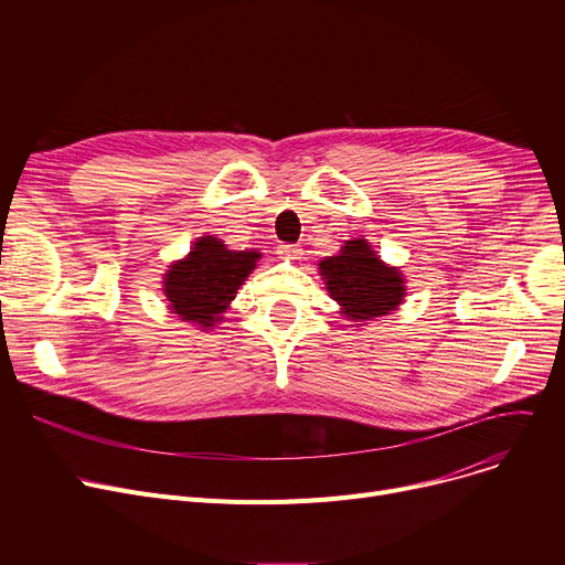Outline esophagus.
Masks as SVG:
<instances>
[{
  "label": "esophagus",
  "instance_id": "esophagus-1",
  "mask_svg": "<svg viewBox=\"0 0 565 565\" xmlns=\"http://www.w3.org/2000/svg\"><path fill=\"white\" fill-rule=\"evenodd\" d=\"M277 254H279L281 258H298V256H300V247H298V245H279Z\"/></svg>",
  "mask_w": 565,
  "mask_h": 565
}]
</instances>
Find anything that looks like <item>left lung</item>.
I'll return each instance as SVG.
<instances>
[{"label": "left lung", "mask_w": 565, "mask_h": 565, "mask_svg": "<svg viewBox=\"0 0 565 565\" xmlns=\"http://www.w3.org/2000/svg\"><path fill=\"white\" fill-rule=\"evenodd\" d=\"M320 275L332 298L352 320H371L394 311L405 295L396 267L384 265L364 241H348L339 256L320 260Z\"/></svg>", "instance_id": "8db88e82"}]
</instances>
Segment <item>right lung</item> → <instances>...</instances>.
Listing matches in <instances>:
<instances>
[{"instance_id": "1", "label": "right lung", "mask_w": 565, "mask_h": 565, "mask_svg": "<svg viewBox=\"0 0 565 565\" xmlns=\"http://www.w3.org/2000/svg\"><path fill=\"white\" fill-rule=\"evenodd\" d=\"M258 258V252H231L217 237L203 235L190 256L173 263L167 273L164 295L173 313L213 328Z\"/></svg>"}]
</instances>
